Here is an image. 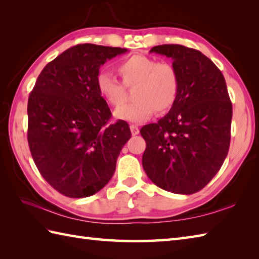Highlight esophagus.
I'll return each mask as SVG.
<instances>
[{
  "instance_id": "34e87169",
  "label": "esophagus",
  "mask_w": 259,
  "mask_h": 259,
  "mask_svg": "<svg viewBox=\"0 0 259 259\" xmlns=\"http://www.w3.org/2000/svg\"><path fill=\"white\" fill-rule=\"evenodd\" d=\"M130 130H131V134H133V136H136L139 134V126L137 124H130Z\"/></svg>"
}]
</instances>
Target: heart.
<instances>
[{"label":"heart","mask_w":259,"mask_h":259,"mask_svg":"<svg viewBox=\"0 0 259 259\" xmlns=\"http://www.w3.org/2000/svg\"><path fill=\"white\" fill-rule=\"evenodd\" d=\"M117 72L125 88L135 87L133 97L136 100L115 110L114 117L119 120L144 122L152 117L156 110L167 111L177 100L179 74L172 63L157 62L153 58L134 54L117 65ZM123 86L109 73L102 72L97 76L99 93L112 107L124 101Z\"/></svg>","instance_id":"b5f03b06"}]
</instances>
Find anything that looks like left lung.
I'll list each match as a JSON object with an SVG mask.
<instances>
[{
  "instance_id": "1",
  "label": "left lung",
  "mask_w": 259,
  "mask_h": 259,
  "mask_svg": "<svg viewBox=\"0 0 259 259\" xmlns=\"http://www.w3.org/2000/svg\"><path fill=\"white\" fill-rule=\"evenodd\" d=\"M150 52L172 59L179 93L170 111L146 124L142 166L153 184L174 194L201 190L227 157L233 106L222 71L210 59L179 45L153 47Z\"/></svg>"
}]
</instances>
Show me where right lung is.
<instances>
[{"label":"right lung","instance_id":"right-lung-1","mask_svg":"<svg viewBox=\"0 0 259 259\" xmlns=\"http://www.w3.org/2000/svg\"><path fill=\"white\" fill-rule=\"evenodd\" d=\"M126 49L78 45L48 63L27 102V141L49 185L70 198L95 195L112 178L129 124H108L111 111L97 88L99 69Z\"/></svg>","mask_w":259,"mask_h":259}]
</instances>
